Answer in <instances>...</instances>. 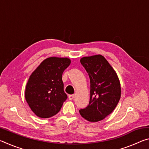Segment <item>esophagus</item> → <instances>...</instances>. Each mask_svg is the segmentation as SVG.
Instances as JSON below:
<instances>
[{
  "mask_svg": "<svg viewBox=\"0 0 149 149\" xmlns=\"http://www.w3.org/2000/svg\"><path fill=\"white\" fill-rule=\"evenodd\" d=\"M74 97H75V96L74 95H70L68 96V99L70 100H73V99H74Z\"/></svg>",
  "mask_w": 149,
  "mask_h": 149,
  "instance_id": "1",
  "label": "esophagus"
}]
</instances>
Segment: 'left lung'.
Here are the masks:
<instances>
[{
	"instance_id": "left-lung-1",
	"label": "left lung",
	"mask_w": 149,
	"mask_h": 149,
	"mask_svg": "<svg viewBox=\"0 0 149 149\" xmlns=\"http://www.w3.org/2000/svg\"><path fill=\"white\" fill-rule=\"evenodd\" d=\"M80 62L89 76L91 90L89 105L79 110V113L89 122H99L111 114L119 102L121 97L119 78L102 55L83 57Z\"/></svg>"
}]
</instances>
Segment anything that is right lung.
Wrapping results in <instances>:
<instances>
[{
	"label": "right lung",
	"instance_id": "1",
	"mask_svg": "<svg viewBox=\"0 0 149 149\" xmlns=\"http://www.w3.org/2000/svg\"><path fill=\"white\" fill-rule=\"evenodd\" d=\"M70 63L68 58H47L30 75L25 98L37 116L50 118L61 109L68 98L64 91L62 76Z\"/></svg>",
	"mask_w": 149,
	"mask_h": 149
}]
</instances>
